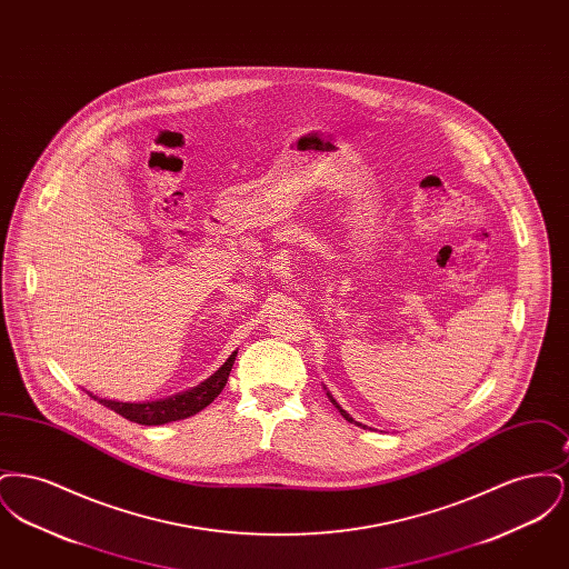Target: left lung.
I'll use <instances>...</instances> for the list:
<instances>
[{
  "mask_svg": "<svg viewBox=\"0 0 569 569\" xmlns=\"http://www.w3.org/2000/svg\"><path fill=\"white\" fill-rule=\"evenodd\" d=\"M325 390H326V397H328V399H330V403H332V406L337 407V409H339V411H341V416H343V418H346V420H348V422H353V425H358V427H365V425H362V422H356V420H353L352 416H350V413H348V411H346V409H343V407L339 406V403H337V399H335V397H332V395H330V392H328V388H326L325 386Z\"/></svg>",
  "mask_w": 569,
  "mask_h": 569,
  "instance_id": "obj_1",
  "label": "left lung"
}]
</instances>
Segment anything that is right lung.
<instances>
[{"label": "right lung", "mask_w": 569, "mask_h": 569, "mask_svg": "<svg viewBox=\"0 0 569 569\" xmlns=\"http://www.w3.org/2000/svg\"><path fill=\"white\" fill-rule=\"evenodd\" d=\"M237 352L228 356V360L217 369L211 378L200 381L198 386H193L186 392H177L172 397L166 399H158V401H144V403H123V401H112V399H100L93 392H87L93 401L109 407L112 411H117L119 416L128 418L130 422H138L144 427H158V425H166V422H174V420H186L193 413L202 411L204 407L211 406L216 401L217 395L223 390L228 376L232 371L234 358Z\"/></svg>", "instance_id": "add662e5"}]
</instances>
